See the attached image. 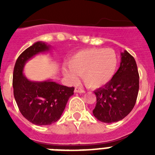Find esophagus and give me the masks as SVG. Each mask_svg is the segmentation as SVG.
<instances>
[{"label": "esophagus", "instance_id": "obj_1", "mask_svg": "<svg viewBox=\"0 0 155 155\" xmlns=\"http://www.w3.org/2000/svg\"><path fill=\"white\" fill-rule=\"evenodd\" d=\"M75 92H77V93H84L85 91L82 88H80V87H75Z\"/></svg>", "mask_w": 155, "mask_h": 155}]
</instances>
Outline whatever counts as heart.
<instances>
[{"mask_svg": "<svg viewBox=\"0 0 155 155\" xmlns=\"http://www.w3.org/2000/svg\"><path fill=\"white\" fill-rule=\"evenodd\" d=\"M69 69L63 73L73 83L82 75L87 87L97 89L107 84L115 75L118 58L113 49L88 48L73 54L68 62Z\"/></svg>", "mask_w": 155, "mask_h": 155, "instance_id": "b5f03b06", "label": "heart"}]
</instances>
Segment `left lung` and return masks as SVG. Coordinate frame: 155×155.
I'll return each instance as SVG.
<instances>
[{"label":"left lung","mask_w":155,"mask_h":155,"mask_svg":"<svg viewBox=\"0 0 155 155\" xmlns=\"http://www.w3.org/2000/svg\"><path fill=\"white\" fill-rule=\"evenodd\" d=\"M120 68L109 82L94 92L97 97L92 113L104 123L117 122L132 111L139 90L136 61L128 51L120 54Z\"/></svg>","instance_id":"1"}]
</instances>
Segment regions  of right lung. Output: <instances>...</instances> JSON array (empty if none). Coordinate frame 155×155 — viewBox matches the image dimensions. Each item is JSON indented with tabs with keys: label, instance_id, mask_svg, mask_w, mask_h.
Wrapping results in <instances>:
<instances>
[{
	"label": "right lung",
	"instance_id": "right-lung-1",
	"mask_svg": "<svg viewBox=\"0 0 155 155\" xmlns=\"http://www.w3.org/2000/svg\"><path fill=\"white\" fill-rule=\"evenodd\" d=\"M50 47L46 42H35L19 55L13 69V87L16 103L23 117L37 125L56 122L75 89L51 80L31 81L23 74L26 62L38 54L48 51Z\"/></svg>",
	"mask_w": 155,
	"mask_h": 155
}]
</instances>
